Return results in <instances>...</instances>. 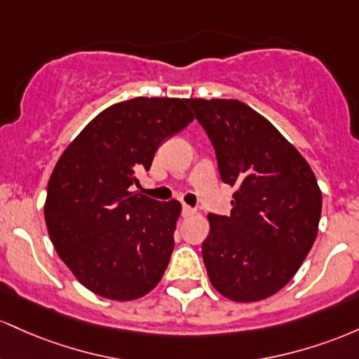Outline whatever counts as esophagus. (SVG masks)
Here are the masks:
<instances>
[{
	"mask_svg": "<svg viewBox=\"0 0 359 359\" xmlns=\"http://www.w3.org/2000/svg\"><path fill=\"white\" fill-rule=\"evenodd\" d=\"M181 213H183V217H184V219H187V217H191V215H195L196 210H195V208L188 207V205H183V212H181Z\"/></svg>",
	"mask_w": 359,
	"mask_h": 359,
	"instance_id": "1",
	"label": "esophagus"
}]
</instances>
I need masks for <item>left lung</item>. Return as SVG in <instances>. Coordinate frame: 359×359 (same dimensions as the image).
<instances>
[{
  "mask_svg": "<svg viewBox=\"0 0 359 359\" xmlns=\"http://www.w3.org/2000/svg\"><path fill=\"white\" fill-rule=\"evenodd\" d=\"M236 188L231 215H208L201 245L213 288L251 304L280 292L312 249L322 191L304 156L269 120L239 100H187Z\"/></svg>",
  "mask_w": 359,
  "mask_h": 359,
  "instance_id": "1",
  "label": "left lung"
}]
</instances>
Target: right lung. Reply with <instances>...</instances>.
Returning <instances> with one entry per match:
<instances>
[{
  "mask_svg": "<svg viewBox=\"0 0 359 359\" xmlns=\"http://www.w3.org/2000/svg\"><path fill=\"white\" fill-rule=\"evenodd\" d=\"M190 122L187 100L137 96L104 108L59 158L43 217L59 257L90 292L137 300L163 278L181 203L156 201L132 184L159 144Z\"/></svg>",
  "mask_w": 359,
  "mask_h": 359,
  "instance_id": "obj_1",
  "label": "right lung"
}]
</instances>
